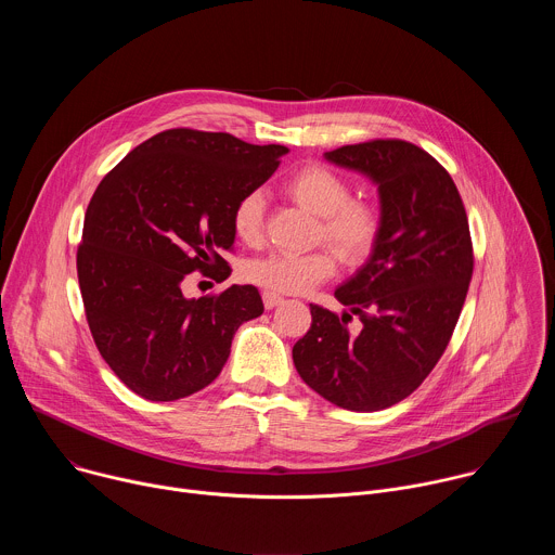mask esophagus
<instances>
[{"mask_svg":"<svg viewBox=\"0 0 555 555\" xmlns=\"http://www.w3.org/2000/svg\"><path fill=\"white\" fill-rule=\"evenodd\" d=\"M281 302H283V296H281V294L263 292V305H266V309H272V307H276V305H281Z\"/></svg>","mask_w":555,"mask_h":555,"instance_id":"1","label":"esophagus"}]
</instances>
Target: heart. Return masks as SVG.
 Returning a JSON list of instances; mask_svg holds the SVG:
<instances>
[{
    "label": "heart",
    "mask_w": 555,
    "mask_h": 555,
    "mask_svg": "<svg viewBox=\"0 0 555 555\" xmlns=\"http://www.w3.org/2000/svg\"><path fill=\"white\" fill-rule=\"evenodd\" d=\"M287 195L305 210L319 215L315 242H327L349 266L364 263L379 244L382 212L366 199L351 197L349 182L325 165L311 163L296 169L285 180ZM266 199L261 191H248L232 208V230L246 246L263 242ZM330 248L305 255L272 253L246 263L244 274L250 283L274 294H300L327 281L336 270Z\"/></svg>",
    "instance_id": "1"
}]
</instances>
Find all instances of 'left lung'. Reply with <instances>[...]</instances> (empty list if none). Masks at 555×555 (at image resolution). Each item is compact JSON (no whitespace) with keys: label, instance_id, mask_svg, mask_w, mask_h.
Instances as JSON below:
<instances>
[{"label":"left lung","instance_id":"left-lung-1","mask_svg":"<svg viewBox=\"0 0 555 555\" xmlns=\"http://www.w3.org/2000/svg\"><path fill=\"white\" fill-rule=\"evenodd\" d=\"M325 157L377 184L382 236L369 263L336 289L349 311L311 302V327L292 358L327 402L371 413L409 398L443 356L474 270L472 236L456 184L422 146L375 138ZM353 314L360 331L348 330Z\"/></svg>","mask_w":555,"mask_h":555}]
</instances>
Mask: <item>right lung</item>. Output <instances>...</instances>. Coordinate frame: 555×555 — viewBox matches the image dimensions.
I'll use <instances>...</instances> for the list:
<instances>
[{
	"mask_svg": "<svg viewBox=\"0 0 555 555\" xmlns=\"http://www.w3.org/2000/svg\"><path fill=\"white\" fill-rule=\"evenodd\" d=\"M287 153L230 133L167 129L138 144L94 191L76 250L86 319L103 360L149 402H173L223 369L234 332L263 313L255 285L186 298L191 272L230 274L232 208Z\"/></svg>",
	"mask_w": 555,
	"mask_h": 555,
	"instance_id": "obj_1",
	"label": "right lung"
}]
</instances>
